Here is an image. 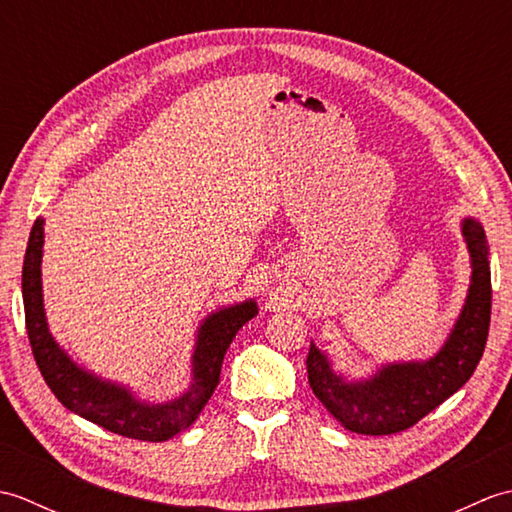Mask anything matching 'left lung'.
I'll return each instance as SVG.
<instances>
[{"label": "left lung", "mask_w": 512, "mask_h": 512, "mask_svg": "<svg viewBox=\"0 0 512 512\" xmlns=\"http://www.w3.org/2000/svg\"><path fill=\"white\" fill-rule=\"evenodd\" d=\"M464 237L473 262L469 299L451 339L436 358L427 363L387 365L367 383L347 385L332 374L317 347L310 345L306 358L310 387L345 429L365 436L405 431L453 396L475 372L488 339L493 290L484 228L475 220H466Z\"/></svg>", "instance_id": "1"}]
</instances>
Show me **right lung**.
Instances as JSON below:
<instances>
[{"label":"right lung","mask_w":512,"mask_h":512,"mask_svg":"<svg viewBox=\"0 0 512 512\" xmlns=\"http://www.w3.org/2000/svg\"><path fill=\"white\" fill-rule=\"evenodd\" d=\"M41 246L43 220H35L30 231L24 270H21V295H24L26 332L39 372L63 407L79 413L99 427L123 438L143 442H165L195 422L220 383L222 361L237 330L257 312L255 303L228 308L213 314L202 325L198 347L193 354V387L171 405H143L125 389L81 372L59 345L52 341L41 301Z\"/></svg>","instance_id":"add662e5"}]
</instances>
